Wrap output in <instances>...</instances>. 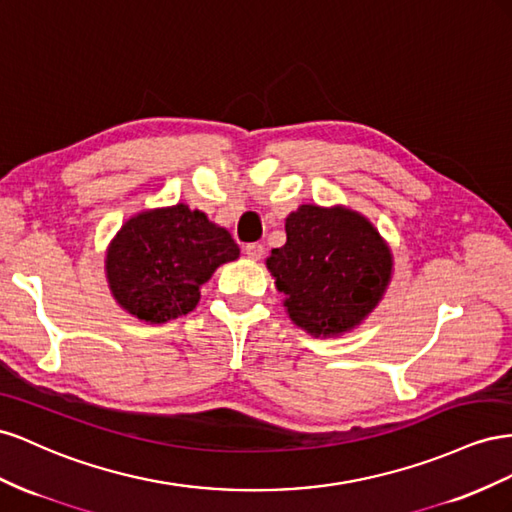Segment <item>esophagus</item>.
Segmentation results:
<instances>
[{"label": "esophagus", "instance_id": "obj_1", "mask_svg": "<svg viewBox=\"0 0 512 512\" xmlns=\"http://www.w3.org/2000/svg\"><path fill=\"white\" fill-rule=\"evenodd\" d=\"M244 253L251 257V259H261L264 257V244H259V242H251V244H246L244 246Z\"/></svg>", "mask_w": 512, "mask_h": 512}]
</instances>
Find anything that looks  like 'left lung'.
<instances>
[{"instance_id":"left-lung-1","label":"left lung","mask_w":512,"mask_h":512,"mask_svg":"<svg viewBox=\"0 0 512 512\" xmlns=\"http://www.w3.org/2000/svg\"><path fill=\"white\" fill-rule=\"evenodd\" d=\"M287 242L272 248L268 270L289 317L311 334H339L382 298L392 259L369 221L352 210L300 206L285 221Z\"/></svg>"}]
</instances>
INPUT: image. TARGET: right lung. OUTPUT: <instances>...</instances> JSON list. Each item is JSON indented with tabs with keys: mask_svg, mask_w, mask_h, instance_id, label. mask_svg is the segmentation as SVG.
<instances>
[{
	"mask_svg": "<svg viewBox=\"0 0 512 512\" xmlns=\"http://www.w3.org/2000/svg\"><path fill=\"white\" fill-rule=\"evenodd\" d=\"M238 255L227 229L178 203L130 218L109 246L107 276L115 300L130 315L160 324L191 313L199 287Z\"/></svg>",
	"mask_w": 512,
	"mask_h": 512,
	"instance_id": "1",
	"label": "right lung"
}]
</instances>
